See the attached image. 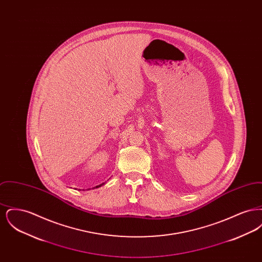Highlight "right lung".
Masks as SVG:
<instances>
[{"label":"right lung","mask_w":262,"mask_h":262,"mask_svg":"<svg viewBox=\"0 0 262 262\" xmlns=\"http://www.w3.org/2000/svg\"><path fill=\"white\" fill-rule=\"evenodd\" d=\"M104 184H105V183H102V184H100V185H98V186H96V187H93V188H97V187H102V186H103ZM88 189H90V188H88Z\"/></svg>","instance_id":"1"}]
</instances>
